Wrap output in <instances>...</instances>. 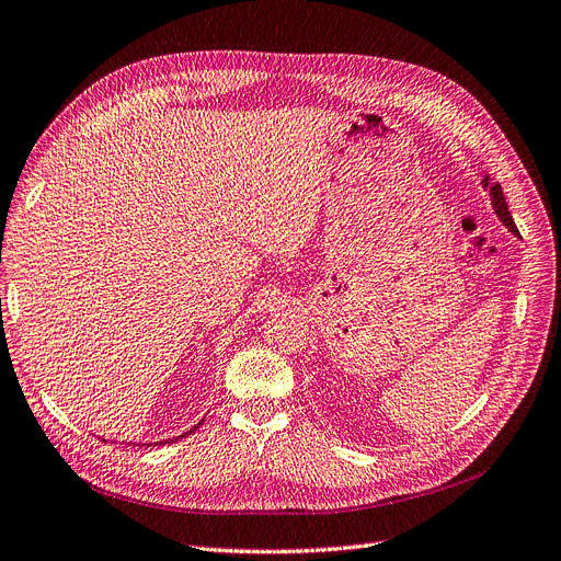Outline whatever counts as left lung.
I'll return each instance as SVG.
<instances>
[{"label": "left lung", "instance_id": "8db88e82", "mask_svg": "<svg viewBox=\"0 0 561 561\" xmlns=\"http://www.w3.org/2000/svg\"><path fill=\"white\" fill-rule=\"evenodd\" d=\"M483 187H489V176L483 179ZM491 199H493V208H495L497 217H500V220L508 227V231H511V233H518L516 222H514V217H511V213H508V206H506V199H504V194H502L500 183L491 185Z\"/></svg>", "mask_w": 561, "mask_h": 561}]
</instances>
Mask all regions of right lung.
I'll use <instances>...</instances> for the list:
<instances>
[{"label":"right lung","mask_w":561,"mask_h":561,"mask_svg":"<svg viewBox=\"0 0 561 561\" xmlns=\"http://www.w3.org/2000/svg\"><path fill=\"white\" fill-rule=\"evenodd\" d=\"M199 424H202V422H199ZM199 424H197V426H194V428H199ZM194 428H192V431H194ZM192 431H190V433H192ZM181 437H183V435H181ZM156 445H158V443H156ZM160 445H162V443H160Z\"/></svg>","instance_id":"obj_1"}]
</instances>
